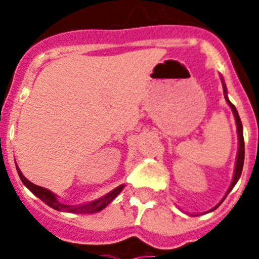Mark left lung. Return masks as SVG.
<instances>
[{
  "label": "left lung",
  "mask_w": 259,
  "mask_h": 259,
  "mask_svg": "<svg viewBox=\"0 0 259 259\" xmlns=\"http://www.w3.org/2000/svg\"><path fill=\"white\" fill-rule=\"evenodd\" d=\"M221 80H222V85H223V96H225V100L226 102L229 104V107L232 109V112H233V116H234V120H236V127H237V137H239V150H237V157H236V165H234V175H233V180H232V183L229 186L228 191H226V195L232 191V189L234 187V185L239 182L240 176H241V170H243V163H244V139H243V124H241V120H240V116H239V112H237V109L234 107L232 102L229 101L228 98V90H226V84H225V80L223 77L221 76ZM226 195L223 197V200L226 198ZM222 200V201H223ZM222 201L215 205L212 209H209L208 212L213 211V209H217L218 206L222 204Z\"/></svg>",
  "instance_id": "8db88e82"
}]
</instances>
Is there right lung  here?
I'll return each instance as SVG.
<instances>
[{"mask_svg": "<svg viewBox=\"0 0 259 259\" xmlns=\"http://www.w3.org/2000/svg\"><path fill=\"white\" fill-rule=\"evenodd\" d=\"M16 170H18V175H19L22 183L29 189V190L33 193V194L38 197L42 202H46L48 206H51L54 209L61 212H70V213H96V212L102 211L105 206L111 202V201L116 197V195L123 190L124 185L118 186L116 189H113L112 191H109L108 194H105L101 198H98L96 201H91L89 204H80V205H68V204H64L58 200V195L54 194L53 191H50L48 189H44V187H40V186L33 185L31 182L26 179L23 174L20 172V169L16 166Z\"/></svg>", "mask_w": 259, "mask_h": 259, "instance_id": "right-lung-1", "label": "right lung"}]
</instances>
